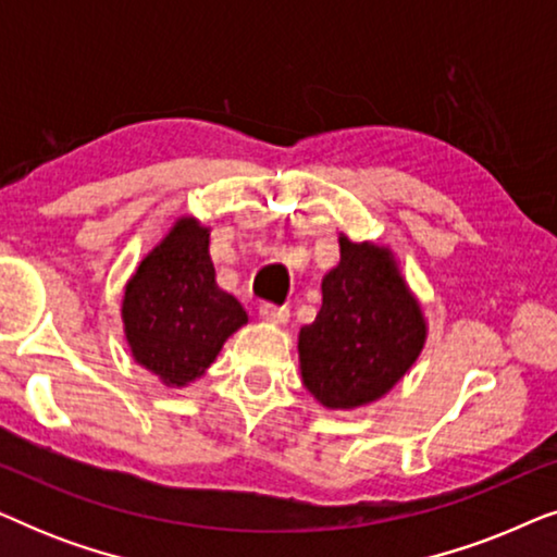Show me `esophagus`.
Masks as SVG:
<instances>
[{
	"mask_svg": "<svg viewBox=\"0 0 557 557\" xmlns=\"http://www.w3.org/2000/svg\"><path fill=\"white\" fill-rule=\"evenodd\" d=\"M258 314L269 324H286L288 322V309L286 307H273V304H261Z\"/></svg>",
	"mask_w": 557,
	"mask_h": 557,
	"instance_id": "obj_1",
	"label": "esophagus"
}]
</instances>
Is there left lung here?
Wrapping results in <instances>:
<instances>
[{"label": "left lung", "mask_w": 557, "mask_h": 557, "mask_svg": "<svg viewBox=\"0 0 557 557\" xmlns=\"http://www.w3.org/2000/svg\"><path fill=\"white\" fill-rule=\"evenodd\" d=\"M421 301L393 250L339 235V263L322 278V309L299 330L301 383L330 410L370 406L413 368L425 345Z\"/></svg>", "instance_id": "8db88e82"}]
</instances>
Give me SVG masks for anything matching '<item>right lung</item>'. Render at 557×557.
I'll list each match as a JSON object with an SVG mask.
<instances>
[{"instance_id": "right-lung-1", "label": "right lung", "mask_w": 557, "mask_h": 557, "mask_svg": "<svg viewBox=\"0 0 557 557\" xmlns=\"http://www.w3.org/2000/svg\"><path fill=\"white\" fill-rule=\"evenodd\" d=\"M132 357L166 387L202 377L225 339L248 324L246 309L215 284L210 227L180 218L141 258L121 301Z\"/></svg>"}]
</instances>
